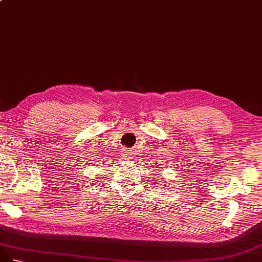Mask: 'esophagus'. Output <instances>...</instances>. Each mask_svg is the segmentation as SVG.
<instances>
[{"instance_id": "esophagus-1", "label": "esophagus", "mask_w": 262, "mask_h": 262, "mask_svg": "<svg viewBox=\"0 0 262 262\" xmlns=\"http://www.w3.org/2000/svg\"><path fill=\"white\" fill-rule=\"evenodd\" d=\"M124 158H125L126 160H130V159H133V152H132V150H129V151H126V152L124 154Z\"/></svg>"}]
</instances>
